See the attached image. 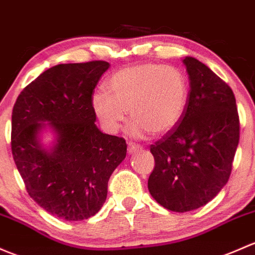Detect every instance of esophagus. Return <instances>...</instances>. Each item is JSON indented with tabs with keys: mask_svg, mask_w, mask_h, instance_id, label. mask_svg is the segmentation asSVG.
Listing matches in <instances>:
<instances>
[{
	"mask_svg": "<svg viewBox=\"0 0 255 255\" xmlns=\"http://www.w3.org/2000/svg\"><path fill=\"white\" fill-rule=\"evenodd\" d=\"M141 146L138 145V144H134V143H129L128 144V151L130 152V154H134V152H138V151H141Z\"/></svg>",
	"mask_w": 255,
	"mask_h": 255,
	"instance_id": "obj_1",
	"label": "esophagus"
}]
</instances>
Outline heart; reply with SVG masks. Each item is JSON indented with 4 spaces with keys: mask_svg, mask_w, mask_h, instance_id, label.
<instances>
[{
    "mask_svg": "<svg viewBox=\"0 0 255 255\" xmlns=\"http://www.w3.org/2000/svg\"><path fill=\"white\" fill-rule=\"evenodd\" d=\"M109 92L98 90L92 98L93 110L101 125L117 132L133 117L129 132L141 136L165 134L178 125L187 109L189 87L183 72L173 66L138 63L117 71L109 79Z\"/></svg>",
    "mask_w": 255,
    "mask_h": 255,
    "instance_id": "obj_1",
    "label": "heart"
}]
</instances>
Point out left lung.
Masks as SVG:
<instances>
[{"mask_svg": "<svg viewBox=\"0 0 255 255\" xmlns=\"http://www.w3.org/2000/svg\"><path fill=\"white\" fill-rule=\"evenodd\" d=\"M188 104L173 129L150 145L155 167L151 197L176 213L200 208L227 183L240 141V117L231 88L194 57L183 60Z\"/></svg>", "mask_w": 255, "mask_h": 255, "instance_id": "obj_1", "label": "left lung"}]
</instances>
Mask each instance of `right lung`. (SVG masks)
I'll list each match as a JSON object with an SVG mask.
<instances>
[{
    "label": "right lung",
    "mask_w": 255,
    "mask_h": 255,
    "mask_svg": "<svg viewBox=\"0 0 255 255\" xmlns=\"http://www.w3.org/2000/svg\"><path fill=\"white\" fill-rule=\"evenodd\" d=\"M109 67L105 61L51 67L21 90L13 106L10 146L26 192L66 221L100 210L110 176L127 154L125 139L95 125L92 98ZM46 125L56 134L51 149L38 138Z\"/></svg>",
    "instance_id": "add662e5"
}]
</instances>
